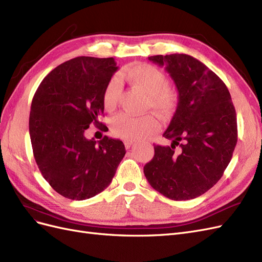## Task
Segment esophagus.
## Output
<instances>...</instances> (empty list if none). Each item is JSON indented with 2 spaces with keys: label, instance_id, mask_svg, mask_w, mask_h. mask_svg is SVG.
<instances>
[{
  "label": "esophagus",
  "instance_id": "esophagus-1",
  "mask_svg": "<svg viewBox=\"0 0 262 262\" xmlns=\"http://www.w3.org/2000/svg\"><path fill=\"white\" fill-rule=\"evenodd\" d=\"M134 144L133 141H124V146L125 148H130Z\"/></svg>",
  "mask_w": 262,
  "mask_h": 262
}]
</instances>
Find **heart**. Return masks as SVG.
I'll return each mask as SVG.
<instances>
[{
	"instance_id": "obj_1",
	"label": "heart",
	"mask_w": 262,
	"mask_h": 262,
	"mask_svg": "<svg viewBox=\"0 0 262 262\" xmlns=\"http://www.w3.org/2000/svg\"><path fill=\"white\" fill-rule=\"evenodd\" d=\"M125 76L137 89L148 95L147 106L163 115H169L178 104L176 90L168 85V77L162 70L146 63H139L126 69ZM122 84L118 75L113 76L102 92V105L113 110L120 98ZM113 132L118 138L133 141L149 136L160 129V121L153 115L132 116L120 114L112 120Z\"/></svg>"
}]
</instances>
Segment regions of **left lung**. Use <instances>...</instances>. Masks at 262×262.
<instances>
[{
	"instance_id": "obj_1",
	"label": "left lung",
	"mask_w": 262,
	"mask_h": 262,
	"mask_svg": "<svg viewBox=\"0 0 262 262\" xmlns=\"http://www.w3.org/2000/svg\"><path fill=\"white\" fill-rule=\"evenodd\" d=\"M165 66L178 91V105L163 137L170 146L154 145L144 175L156 191L171 200L199 196L223 176L237 143V119L226 85L191 55H153Z\"/></svg>"
}]
</instances>
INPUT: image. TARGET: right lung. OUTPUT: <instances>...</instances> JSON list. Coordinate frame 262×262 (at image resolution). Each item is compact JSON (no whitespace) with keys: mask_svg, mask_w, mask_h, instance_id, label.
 <instances>
[{"mask_svg":"<svg viewBox=\"0 0 262 262\" xmlns=\"http://www.w3.org/2000/svg\"><path fill=\"white\" fill-rule=\"evenodd\" d=\"M117 70L114 58L69 60L43 78L31 101L29 136L38 168L68 199L86 200L105 190L125 154L120 140L84 136L91 123L104 125L98 121L102 92Z\"/></svg>","mask_w":262,"mask_h":262,"instance_id":"right-lung-1","label":"right lung"}]
</instances>
